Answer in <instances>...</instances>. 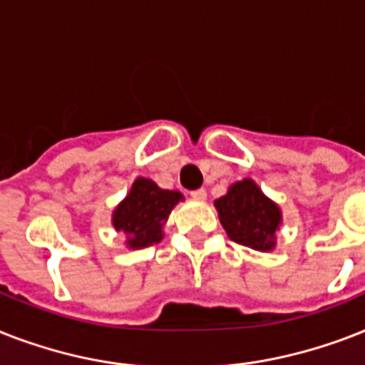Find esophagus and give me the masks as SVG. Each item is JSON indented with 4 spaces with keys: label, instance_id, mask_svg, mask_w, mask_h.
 <instances>
[{
    "label": "esophagus",
    "instance_id": "34e87169",
    "mask_svg": "<svg viewBox=\"0 0 365 365\" xmlns=\"http://www.w3.org/2000/svg\"><path fill=\"white\" fill-rule=\"evenodd\" d=\"M191 198H195V200H206V189H195V191H191Z\"/></svg>",
    "mask_w": 365,
    "mask_h": 365
}]
</instances>
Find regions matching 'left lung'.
<instances>
[{"instance_id": "left-lung-1", "label": "left lung", "mask_w": 365, "mask_h": 365, "mask_svg": "<svg viewBox=\"0 0 365 365\" xmlns=\"http://www.w3.org/2000/svg\"><path fill=\"white\" fill-rule=\"evenodd\" d=\"M219 221L232 242L255 251H272L281 227L279 206L269 200L253 180L232 183L225 197L215 200Z\"/></svg>"}]
</instances>
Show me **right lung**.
<instances>
[{
  "label": "right lung",
  "mask_w": 365,
  "mask_h": 365,
  "mask_svg": "<svg viewBox=\"0 0 365 365\" xmlns=\"http://www.w3.org/2000/svg\"><path fill=\"white\" fill-rule=\"evenodd\" d=\"M183 195L161 189L148 178H136L131 191L112 213L115 230L127 234L125 244L140 250L163 240V227Z\"/></svg>",
  "instance_id": "1"
}]
</instances>
